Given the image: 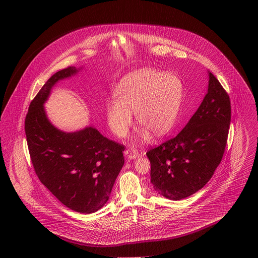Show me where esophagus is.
<instances>
[{"label":"esophagus","instance_id":"1","mask_svg":"<svg viewBox=\"0 0 258 258\" xmlns=\"http://www.w3.org/2000/svg\"><path fill=\"white\" fill-rule=\"evenodd\" d=\"M124 155H125V157H126V159H128V160H134V159H136L137 158V156H138V153L136 152V150L135 149H127V150H125L124 151Z\"/></svg>","mask_w":258,"mask_h":258}]
</instances>
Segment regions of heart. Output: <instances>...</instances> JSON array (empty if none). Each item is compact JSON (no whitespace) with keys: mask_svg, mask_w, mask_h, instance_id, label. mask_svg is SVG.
Returning a JSON list of instances; mask_svg holds the SVG:
<instances>
[{"mask_svg":"<svg viewBox=\"0 0 258 258\" xmlns=\"http://www.w3.org/2000/svg\"><path fill=\"white\" fill-rule=\"evenodd\" d=\"M116 97L106 103V117L114 135H127L133 113L142 124L139 139L148 140L150 132L165 135L177 120L183 98V83L173 74L140 69L125 75L116 88Z\"/></svg>","mask_w":258,"mask_h":258,"instance_id":"heart-1","label":"heart"}]
</instances>
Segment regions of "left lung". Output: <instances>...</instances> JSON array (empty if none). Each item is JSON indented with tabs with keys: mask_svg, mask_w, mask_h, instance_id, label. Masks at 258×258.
I'll return each mask as SVG.
<instances>
[{
	"mask_svg": "<svg viewBox=\"0 0 258 258\" xmlns=\"http://www.w3.org/2000/svg\"><path fill=\"white\" fill-rule=\"evenodd\" d=\"M208 76L207 94L182 132L146 154L154 189L170 200L190 197L207 184L226 146L230 99L213 74Z\"/></svg>",
	"mask_w": 258,
	"mask_h": 258,
	"instance_id": "obj_1",
	"label": "left lung"
}]
</instances>
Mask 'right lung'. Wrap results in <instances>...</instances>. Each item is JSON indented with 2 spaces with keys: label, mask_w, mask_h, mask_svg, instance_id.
Wrapping results in <instances>:
<instances>
[{
  "label": "right lung",
  "mask_w": 258,
  "mask_h": 258,
  "mask_svg": "<svg viewBox=\"0 0 258 258\" xmlns=\"http://www.w3.org/2000/svg\"><path fill=\"white\" fill-rule=\"evenodd\" d=\"M81 70L69 67L50 77L30 104L25 133L40 182L68 208L92 214L109 199L124 162V147L93 125L74 133L62 132L50 122L44 108L53 87Z\"/></svg>",
  "instance_id": "right-lung-1"
}]
</instances>
